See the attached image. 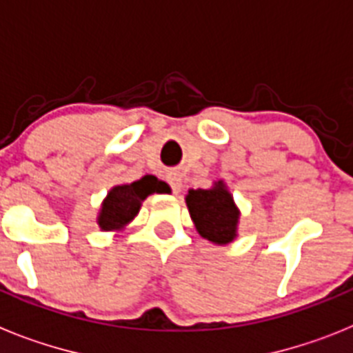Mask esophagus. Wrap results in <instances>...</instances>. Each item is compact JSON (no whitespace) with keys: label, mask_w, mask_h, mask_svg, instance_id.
<instances>
[{"label":"esophagus","mask_w":353,"mask_h":353,"mask_svg":"<svg viewBox=\"0 0 353 353\" xmlns=\"http://www.w3.org/2000/svg\"><path fill=\"white\" fill-rule=\"evenodd\" d=\"M168 183H170L174 194H177V192L181 190V186H183L181 174H179V172H170V174H168Z\"/></svg>","instance_id":"esophagus-1"}]
</instances>
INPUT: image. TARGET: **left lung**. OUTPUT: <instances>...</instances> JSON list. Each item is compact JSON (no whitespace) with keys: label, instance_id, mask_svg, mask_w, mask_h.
<instances>
[{"label":"left lung","instance_id":"8db88e82","mask_svg":"<svg viewBox=\"0 0 353 353\" xmlns=\"http://www.w3.org/2000/svg\"><path fill=\"white\" fill-rule=\"evenodd\" d=\"M186 206L203 239L219 245L235 241L241 212L224 181L213 183L208 190H188Z\"/></svg>","mask_w":353,"mask_h":353}]
</instances>
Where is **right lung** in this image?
I'll use <instances>...</instances> for the list:
<instances>
[{"label": "right lung", "mask_w": 353, "mask_h": 353, "mask_svg": "<svg viewBox=\"0 0 353 353\" xmlns=\"http://www.w3.org/2000/svg\"><path fill=\"white\" fill-rule=\"evenodd\" d=\"M170 188L165 181H159L156 176H143L141 179L129 185L112 186L108 197L103 199L99 212L100 230L118 232L138 215L143 203L150 194H168Z\"/></svg>", "instance_id": "right-lung-1"}]
</instances>
